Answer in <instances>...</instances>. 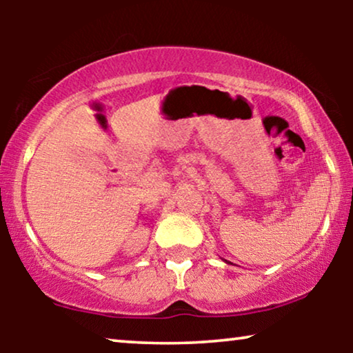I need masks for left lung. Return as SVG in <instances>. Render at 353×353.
Here are the masks:
<instances>
[{"label":"left lung","instance_id":"8db88e82","mask_svg":"<svg viewBox=\"0 0 353 353\" xmlns=\"http://www.w3.org/2000/svg\"><path fill=\"white\" fill-rule=\"evenodd\" d=\"M225 262H226V263H230V265H231V262H228V260H225Z\"/></svg>","mask_w":353,"mask_h":353}]
</instances>
